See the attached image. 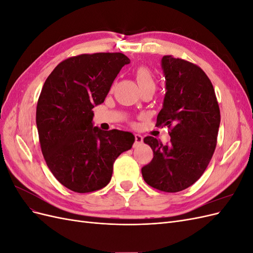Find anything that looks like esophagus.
<instances>
[{"label":"esophagus","mask_w":253,"mask_h":253,"mask_svg":"<svg viewBox=\"0 0 253 253\" xmlns=\"http://www.w3.org/2000/svg\"><path fill=\"white\" fill-rule=\"evenodd\" d=\"M142 141H143V136L140 134H135L134 147H139V145L142 143Z\"/></svg>","instance_id":"esophagus-1"}]
</instances>
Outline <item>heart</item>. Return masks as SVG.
<instances>
[{
  "instance_id": "b5f03b06",
  "label": "heart",
  "mask_w": 253,
  "mask_h": 253,
  "mask_svg": "<svg viewBox=\"0 0 253 253\" xmlns=\"http://www.w3.org/2000/svg\"><path fill=\"white\" fill-rule=\"evenodd\" d=\"M135 76L137 82L140 85V87L144 86H155L156 85V80L155 76L153 72L147 66H139L135 72Z\"/></svg>"
}]
</instances>
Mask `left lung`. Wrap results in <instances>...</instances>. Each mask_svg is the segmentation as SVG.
Instances as JSON below:
<instances>
[{
    "mask_svg": "<svg viewBox=\"0 0 253 253\" xmlns=\"http://www.w3.org/2000/svg\"><path fill=\"white\" fill-rule=\"evenodd\" d=\"M162 67L166 96L156 126L170 128V142L152 136L144 143L153 150L151 163L141 169L149 186L179 192L200 179L216 148L220 112L213 85L200 66L165 56Z\"/></svg>",
    "mask_w": 253,
    "mask_h": 253,
    "instance_id": "1",
    "label": "left lung"
}]
</instances>
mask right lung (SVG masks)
<instances>
[{"label":"right lung","instance_id":"right-lung-1","mask_svg":"<svg viewBox=\"0 0 253 253\" xmlns=\"http://www.w3.org/2000/svg\"><path fill=\"white\" fill-rule=\"evenodd\" d=\"M128 63L121 52L82 53L60 62L42 87L36 113L42 154L57 180L74 192L104 188L114 162L135 141L132 133L93 126V109Z\"/></svg>","mask_w":253,"mask_h":253}]
</instances>
